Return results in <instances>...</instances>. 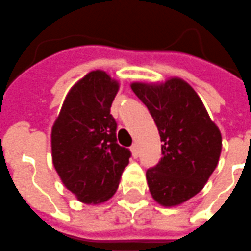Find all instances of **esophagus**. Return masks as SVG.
I'll return each instance as SVG.
<instances>
[{"mask_svg": "<svg viewBox=\"0 0 251 251\" xmlns=\"http://www.w3.org/2000/svg\"><path fill=\"white\" fill-rule=\"evenodd\" d=\"M131 151H132V157L133 158H137L138 155H140V150H138L137 144H133V145H132Z\"/></svg>", "mask_w": 251, "mask_h": 251, "instance_id": "34e87169", "label": "esophagus"}]
</instances>
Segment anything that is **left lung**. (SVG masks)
I'll return each instance as SVG.
<instances>
[{"mask_svg": "<svg viewBox=\"0 0 251 251\" xmlns=\"http://www.w3.org/2000/svg\"><path fill=\"white\" fill-rule=\"evenodd\" d=\"M153 116L162 158L146 171L151 197L163 207L179 206L200 193L218 166L222 133L193 88L180 77L163 83H132Z\"/></svg>", "mask_w": 251, "mask_h": 251, "instance_id": "left-lung-1", "label": "left lung"}]
</instances>
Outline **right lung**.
Wrapping results in <instances>:
<instances>
[{
    "label": "right lung",
    "instance_id": "right-lung-1",
    "mask_svg": "<svg viewBox=\"0 0 251 251\" xmlns=\"http://www.w3.org/2000/svg\"><path fill=\"white\" fill-rule=\"evenodd\" d=\"M119 81L102 70L81 77L66 96L51 128V159L63 185L87 205L115 194L131 151L116 142L110 107Z\"/></svg>",
    "mask_w": 251,
    "mask_h": 251
}]
</instances>
